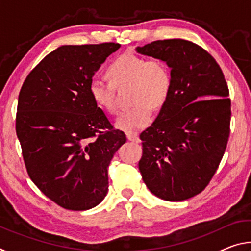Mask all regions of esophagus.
I'll return each instance as SVG.
<instances>
[{"label":"esophagus","mask_w":251,"mask_h":251,"mask_svg":"<svg viewBox=\"0 0 251 251\" xmlns=\"http://www.w3.org/2000/svg\"><path fill=\"white\" fill-rule=\"evenodd\" d=\"M127 139L134 143H139V137L136 134H127Z\"/></svg>","instance_id":"34e87169"}]
</instances>
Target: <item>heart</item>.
Wrapping results in <instances>:
<instances>
[{
	"mask_svg": "<svg viewBox=\"0 0 251 251\" xmlns=\"http://www.w3.org/2000/svg\"><path fill=\"white\" fill-rule=\"evenodd\" d=\"M110 79L94 77L88 84V94L100 109L116 113L117 105L114 85L130 84L129 100L133 106L121 113L116 126L128 134L138 131L151 124L152 108H159L166 101L172 87V75L167 64L159 58H144L125 54L108 66Z\"/></svg>",
	"mask_w": 251,
	"mask_h": 251,
	"instance_id": "1",
	"label": "heart"
}]
</instances>
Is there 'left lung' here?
I'll return each instance as SVG.
<instances>
[{
    "mask_svg": "<svg viewBox=\"0 0 251 251\" xmlns=\"http://www.w3.org/2000/svg\"><path fill=\"white\" fill-rule=\"evenodd\" d=\"M136 52L161 59L172 75L166 101L141 134L139 171L155 196L186 201L205 189L226 150L231 116L226 79L215 58L189 41H155Z\"/></svg>",
    "mask_w": 251,
    "mask_h": 251,
    "instance_id": "1",
    "label": "left lung"
}]
</instances>
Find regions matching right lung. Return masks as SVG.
Masks as SVG:
<instances>
[{
    "instance_id": "obj_1",
    "label": "right lung",
    "mask_w": 251,
    "mask_h": 251,
    "mask_svg": "<svg viewBox=\"0 0 251 251\" xmlns=\"http://www.w3.org/2000/svg\"><path fill=\"white\" fill-rule=\"evenodd\" d=\"M117 43L63 45L42 59L19 95L16 135L28 176L50 201L87 210L108 190L110 160L126 135L114 129L88 84Z\"/></svg>"
}]
</instances>
